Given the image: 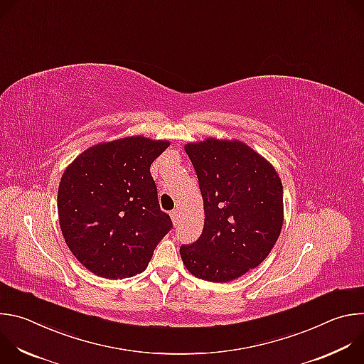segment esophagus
<instances>
[{"label":"esophagus","instance_id":"1","mask_svg":"<svg viewBox=\"0 0 364 364\" xmlns=\"http://www.w3.org/2000/svg\"><path fill=\"white\" fill-rule=\"evenodd\" d=\"M170 215H171L173 223H174V225H178V222H180V213H178V210H173Z\"/></svg>","mask_w":364,"mask_h":364}]
</instances>
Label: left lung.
<instances>
[{"label":"left lung","mask_w":364,"mask_h":364,"mask_svg":"<svg viewBox=\"0 0 364 364\" xmlns=\"http://www.w3.org/2000/svg\"><path fill=\"white\" fill-rule=\"evenodd\" d=\"M204 205L200 237L180 247L183 264L210 282L233 281L264 262L284 223L282 183L242 141L207 138L184 146Z\"/></svg>","instance_id":"1"}]
</instances>
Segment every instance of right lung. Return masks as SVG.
<instances>
[{"label":"right lung","instance_id":"add662e5","mask_svg":"<svg viewBox=\"0 0 364 364\" xmlns=\"http://www.w3.org/2000/svg\"><path fill=\"white\" fill-rule=\"evenodd\" d=\"M168 145L141 135L100 142L65 170L58 193L60 229L73 256L95 275L141 274L171 230L149 173Z\"/></svg>","mask_w":364,"mask_h":364}]
</instances>
